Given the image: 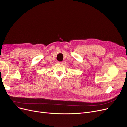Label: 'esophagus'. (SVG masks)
<instances>
[{
  "instance_id": "obj_1",
  "label": "esophagus",
  "mask_w": 127,
  "mask_h": 127,
  "mask_svg": "<svg viewBox=\"0 0 127 127\" xmlns=\"http://www.w3.org/2000/svg\"><path fill=\"white\" fill-rule=\"evenodd\" d=\"M58 63H60V64H64V62H63V61H62V62H58Z\"/></svg>"
}]
</instances>
